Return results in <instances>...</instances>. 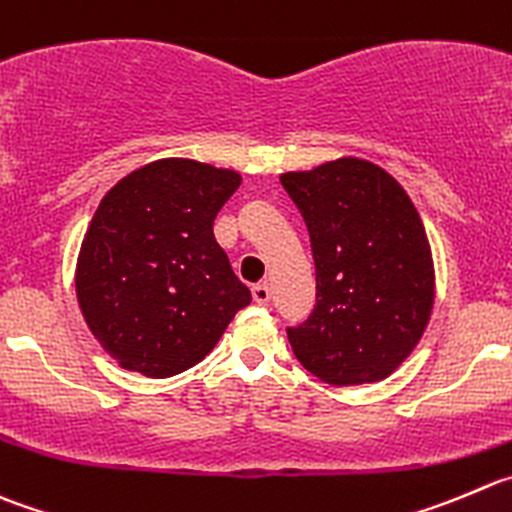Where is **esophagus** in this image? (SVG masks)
Segmentation results:
<instances>
[{"mask_svg": "<svg viewBox=\"0 0 512 512\" xmlns=\"http://www.w3.org/2000/svg\"><path fill=\"white\" fill-rule=\"evenodd\" d=\"M251 294H253V301H256V304H269L271 301V289H269V284H256L251 289Z\"/></svg>", "mask_w": 512, "mask_h": 512, "instance_id": "1", "label": "esophagus"}]
</instances>
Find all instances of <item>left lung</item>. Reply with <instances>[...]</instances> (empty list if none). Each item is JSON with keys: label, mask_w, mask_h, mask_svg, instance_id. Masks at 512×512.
<instances>
[{"label": "left lung", "mask_w": 512, "mask_h": 512, "mask_svg": "<svg viewBox=\"0 0 512 512\" xmlns=\"http://www.w3.org/2000/svg\"><path fill=\"white\" fill-rule=\"evenodd\" d=\"M316 266V306L286 329L296 359L334 387L387 379L420 344L435 306L425 223L397 180L344 155L281 173Z\"/></svg>", "instance_id": "1"}]
</instances>
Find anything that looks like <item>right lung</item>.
Here are the masks:
<instances>
[{"mask_svg": "<svg viewBox=\"0 0 512 512\" xmlns=\"http://www.w3.org/2000/svg\"><path fill=\"white\" fill-rule=\"evenodd\" d=\"M238 186V170L160 158L105 193L77 253L75 294L92 337L123 369L186 372L251 304L213 238Z\"/></svg>", "mask_w": 512, "mask_h": 512, "instance_id": "right-lung-1", "label": "right lung"}]
</instances>
